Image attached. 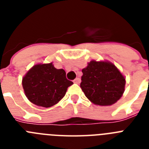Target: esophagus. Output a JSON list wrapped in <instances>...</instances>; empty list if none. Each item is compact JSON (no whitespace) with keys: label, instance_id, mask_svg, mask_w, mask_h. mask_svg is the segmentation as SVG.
<instances>
[{"label":"esophagus","instance_id":"esophagus-1","mask_svg":"<svg viewBox=\"0 0 149 149\" xmlns=\"http://www.w3.org/2000/svg\"><path fill=\"white\" fill-rule=\"evenodd\" d=\"M74 84H80V83H81V79L79 78V77H76L75 79H74Z\"/></svg>","mask_w":149,"mask_h":149}]
</instances>
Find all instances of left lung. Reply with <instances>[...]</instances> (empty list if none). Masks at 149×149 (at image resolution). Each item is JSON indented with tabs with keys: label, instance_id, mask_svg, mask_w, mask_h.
<instances>
[{
	"label": "left lung",
	"instance_id": "left-lung-1",
	"mask_svg": "<svg viewBox=\"0 0 149 149\" xmlns=\"http://www.w3.org/2000/svg\"><path fill=\"white\" fill-rule=\"evenodd\" d=\"M82 72L81 87L95 104H113L122 97L125 79L113 64L93 60Z\"/></svg>",
	"mask_w": 149,
	"mask_h": 149
}]
</instances>
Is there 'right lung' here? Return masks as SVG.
<instances>
[{"instance_id": "right-lung-1", "label": "right lung", "mask_w": 149, "mask_h": 149, "mask_svg": "<svg viewBox=\"0 0 149 149\" xmlns=\"http://www.w3.org/2000/svg\"><path fill=\"white\" fill-rule=\"evenodd\" d=\"M73 82L66 78L63 69H56L52 63L36 65L28 71L22 80V86L33 104L50 107L64 97Z\"/></svg>"}]
</instances>
